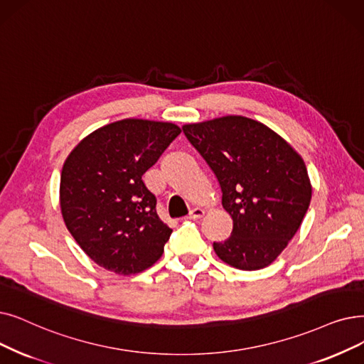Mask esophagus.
Returning a JSON list of instances; mask_svg holds the SVG:
<instances>
[{"label":"esophagus","mask_w":364,"mask_h":364,"mask_svg":"<svg viewBox=\"0 0 364 364\" xmlns=\"http://www.w3.org/2000/svg\"><path fill=\"white\" fill-rule=\"evenodd\" d=\"M203 214H205V211H203L202 208H193V210L191 211V214H188V218L198 220V218H200Z\"/></svg>","instance_id":"obj_1"}]
</instances>
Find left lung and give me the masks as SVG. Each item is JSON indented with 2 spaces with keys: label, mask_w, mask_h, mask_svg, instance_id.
<instances>
[{
  "label": "left lung",
  "mask_w": 364,
  "mask_h": 364,
  "mask_svg": "<svg viewBox=\"0 0 364 364\" xmlns=\"http://www.w3.org/2000/svg\"><path fill=\"white\" fill-rule=\"evenodd\" d=\"M183 132L214 172L233 220L229 238L213 244L215 255L242 271L271 264L309 207L302 157L267 126L242 116L184 124Z\"/></svg>",
  "instance_id": "1"
}]
</instances>
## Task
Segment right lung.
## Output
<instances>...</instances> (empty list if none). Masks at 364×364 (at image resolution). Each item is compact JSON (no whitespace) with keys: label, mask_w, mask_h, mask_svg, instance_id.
Returning a JSON list of instances; mask_svg holds the SVG:
<instances>
[{"label":"right lung","mask_w":364,"mask_h":364,"mask_svg":"<svg viewBox=\"0 0 364 364\" xmlns=\"http://www.w3.org/2000/svg\"><path fill=\"white\" fill-rule=\"evenodd\" d=\"M180 132L173 123L124 119L92 132L67 157L62 217L104 269L131 275L161 259L172 229L157 215L143 176Z\"/></svg>","instance_id":"add662e5"}]
</instances>
